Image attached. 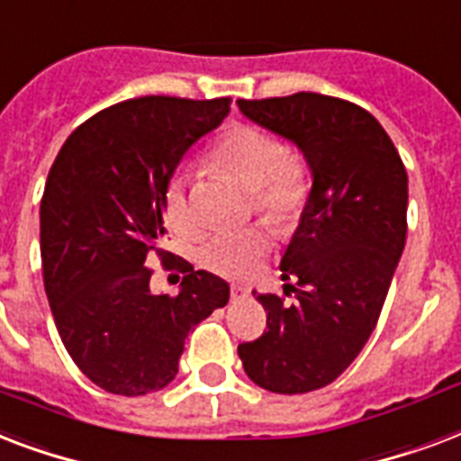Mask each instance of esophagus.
Returning <instances> with one entry per match:
<instances>
[{"mask_svg": "<svg viewBox=\"0 0 461 461\" xmlns=\"http://www.w3.org/2000/svg\"><path fill=\"white\" fill-rule=\"evenodd\" d=\"M245 295H248V288L242 286V284H233V286H230V298H233V301H240Z\"/></svg>", "mask_w": 461, "mask_h": 461, "instance_id": "esophagus-1", "label": "esophagus"}]
</instances>
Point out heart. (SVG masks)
Masks as SVG:
<instances>
[{"mask_svg": "<svg viewBox=\"0 0 461 461\" xmlns=\"http://www.w3.org/2000/svg\"><path fill=\"white\" fill-rule=\"evenodd\" d=\"M209 160L252 192V204L269 226L286 230L301 219L310 199V170L308 160L295 146L284 144L271 131L238 124L213 144ZM160 206L175 235L194 238L199 233L202 223L182 175L167 180ZM269 245V233L264 228L228 230L212 235L199 259L221 276H248L267 257Z\"/></svg>", "mask_w": 461, "mask_h": 461, "instance_id": "b5f03b06", "label": "heart"}]
</instances>
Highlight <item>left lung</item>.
Returning <instances> with one entry per match:
<instances>
[{
  "instance_id": "8db88e82",
  "label": "left lung",
  "mask_w": 461,
  "mask_h": 461,
  "mask_svg": "<svg viewBox=\"0 0 461 461\" xmlns=\"http://www.w3.org/2000/svg\"><path fill=\"white\" fill-rule=\"evenodd\" d=\"M242 115L298 144L312 170L301 226L281 259L283 295L255 294L267 331L238 346L262 390L305 394L334 383L383 312L406 242L409 177L383 124L356 103L301 91L238 101Z\"/></svg>"
}]
</instances>
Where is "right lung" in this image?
<instances>
[{"label":"right lung","mask_w":461,"mask_h":461,"mask_svg":"<svg viewBox=\"0 0 461 461\" xmlns=\"http://www.w3.org/2000/svg\"><path fill=\"white\" fill-rule=\"evenodd\" d=\"M230 98L144 95L95 113L71 131L41 199L42 281L62 344L110 394L141 397L177 375L185 339L230 288L163 249V190L185 151L216 130ZM158 256L180 268L175 296L150 294Z\"/></svg>","instance_id":"add662e5"}]
</instances>
